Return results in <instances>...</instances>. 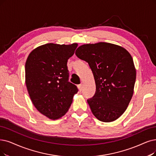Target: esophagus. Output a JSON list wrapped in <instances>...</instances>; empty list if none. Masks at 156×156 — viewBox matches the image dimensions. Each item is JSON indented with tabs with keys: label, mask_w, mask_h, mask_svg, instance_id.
Masks as SVG:
<instances>
[{
	"label": "esophagus",
	"mask_w": 156,
	"mask_h": 156,
	"mask_svg": "<svg viewBox=\"0 0 156 156\" xmlns=\"http://www.w3.org/2000/svg\"><path fill=\"white\" fill-rule=\"evenodd\" d=\"M83 84H79L78 85V88H79V90L80 91H82V90H83Z\"/></svg>",
	"instance_id": "1"
}]
</instances>
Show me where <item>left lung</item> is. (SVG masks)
I'll list each match as a JSON object with an SVG mask.
<instances>
[{
    "label": "left lung",
    "instance_id": "left-lung-1",
    "mask_svg": "<svg viewBox=\"0 0 156 156\" xmlns=\"http://www.w3.org/2000/svg\"><path fill=\"white\" fill-rule=\"evenodd\" d=\"M76 54L88 63L94 76L96 91L87 100L93 114L104 122L116 120L133 95L136 73L132 56L124 48L105 42L83 45Z\"/></svg>",
    "mask_w": 156,
    "mask_h": 156
}]
</instances>
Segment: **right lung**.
Returning a JSON list of instances; mask_svg holds the SVG:
<instances>
[{
	"label": "right lung",
	"instance_id": "add662e5",
	"mask_svg": "<svg viewBox=\"0 0 156 156\" xmlns=\"http://www.w3.org/2000/svg\"><path fill=\"white\" fill-rule=\"evenodd\" d=\"M77 43H54L37 47L27 59L26 84L33 104L40 113L56 120L69 109L77 87L68 81V59L73 55Z\"/></svg>",
	"mask_w": 156,
	"mask_h": 156
}]
</instances>
